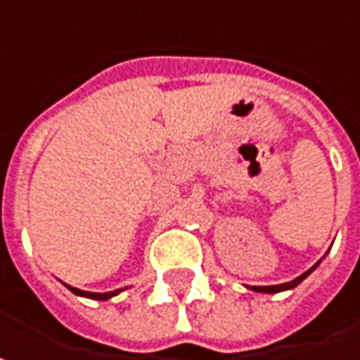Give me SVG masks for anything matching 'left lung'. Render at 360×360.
<instances>
[{
    "instance_id": "8db88e82",
    "label": "left lung",
    "mask_w": 360,
    "mask_h": 360,
    "mask_svg": "<svg viewBox=\"0 0 360 360\" xmlns=\"http://www.w3.org/2000/svg\"><path fill=\"white\" fill-rule=\"evenodd\" d=\"M319 262L321 260H317L316 264L311 266V269H308L304 274H300L298 278H294V280H290V282H284V284H272V286H252V292H260V294H278V292H286V290H292V288H296L298 284H302L304 280L308 278L309 274L314 272V270L319 266Z\"/></svg>"
}]
</instances>
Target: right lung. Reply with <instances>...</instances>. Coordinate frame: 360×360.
Listing matches in <instances>:
<instances>
[{
  "instance_id": "right-lung-1",
  "label": "right lung",
  "mask_w": 360,
  "mask_h": 360,
  "mask_svg": "<svg viewBox=\"0 0 360 360\" xmlns=\"http://www.w3.org/2000/svg\"><path fill=\"white\" fill-rule=\"evenodd\" d=\"M66 288L70 290L72 294H76V296H82V298H90V300H100V302H105V300L113 298V296H117L121 294L125 288H119V290H113V292H86V290H80V288H74V286H68V284H64Z\"/></svg>"
}]
</instances>
